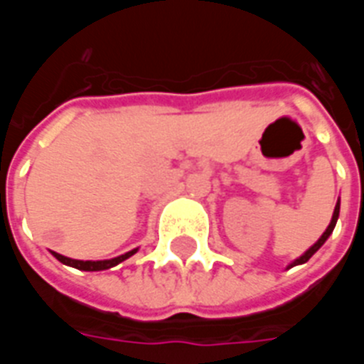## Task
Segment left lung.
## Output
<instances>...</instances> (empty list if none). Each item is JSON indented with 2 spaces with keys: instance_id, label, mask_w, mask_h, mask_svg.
<instances>
[{
  "instance_id": "1",
  "label": "left lung",
  "mask_w": 364,
  "mask_h": 364,
  "mask_svg": "<svg viewBox=\"0 0 364 364\" xmlns=\"http://www.w3.org/2000/svg\"><path fill=\"white\" fill-rule=\"evenodd\" d=\"M337 218H339V200H337L336 208H333V216H331V222H329V226H328V228H326V232L321 234L320 240H318V242H316V244H314L312 247H310V250H308V252L304 253V255H300V257H298L296 261H292V263H290V265H289V269H290V267H294V265H302V263H306V261H308V259H310V257H312L314 253H316V252H318V250H320L321 245L326 244V240H328V237H329V234H331V232H333V228H336Z\"/></svg>"
}]
</instances>
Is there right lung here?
Segmentation results:
<instances>
[{
  "instance_id": "1",
  "label": "right lung",
  "mask_w": 364,
  "mask_h": 364,
  "mask_svg": "<svg viewBox=\"0 0 364 364\" xmlns=\"http://www.w3.org/2000/svg\"><path fill=\"white\" fill-rule=\"evenodd\" d=\"M138 250H132V252L124 253V255H119V257H114V259H105V261H80V259H70V257H64V255H60V253L52 252V255L60 261V263H64V265H70V267L80 269V271H103V269H111L114 265H119L124 259H128L130 255H134Z\"/></svg>"
}]
</instances>
